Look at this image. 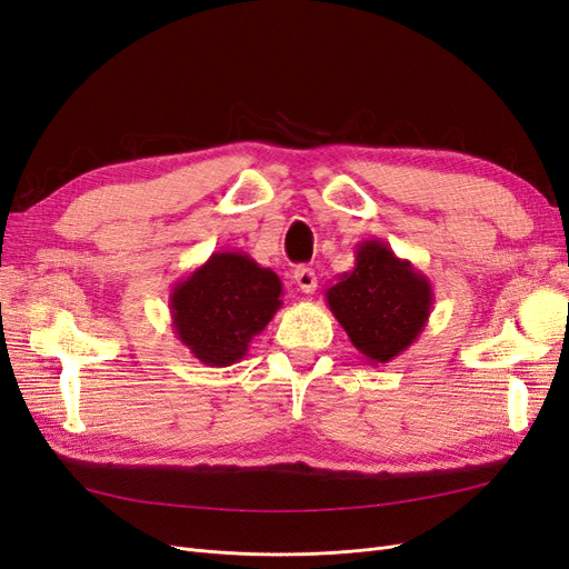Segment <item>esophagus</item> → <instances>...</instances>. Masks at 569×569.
I'll use <instances>...</instances> for the list:
<instances>
[{"instance_id": "1", "label": "esophagus", "mask_w": 569, "mask_h": 569, "mask_svg": "<svg viewBox=\"0 0 569 569\" xmlns=\"http://www.w3.org/2000/svg\"><path fill=\"white\" fill-rule=\"evenodd\" d=\"M295 282H297V287H299L301 291H306V295H313L316 287H318V278H316L313 268H306V266L297 268V270H295Z\"/></svg>"}]
</instances>
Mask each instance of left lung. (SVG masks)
Here are the masks:
<instances>
[{
	"label": "left lung",
	"mask_w": 569,
	"mask_h": 569,
	"mask_svg": "<svg viewBox=\"0 0 569 569\" xmlns=\"http://www.w3.org/2000/svg\"><path fill=\"white\" fill-rule=\"evenodd\" d=\"M327 306L370 366L389 363L420 337L435 289L380 239L356 247V266L325 289Z\"/></svg>",
	"instance_id": "1"
}]
</instances>
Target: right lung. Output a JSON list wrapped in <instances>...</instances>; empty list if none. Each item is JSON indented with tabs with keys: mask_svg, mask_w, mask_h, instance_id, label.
Returning <instances> with one entry per match:
<instances>
[{
	"mask_svg": "<svg viewBox=\"0 0 569 569\" xmlns=\"http://www.w3.org/2000/svg\"><path fill=\"white\" fill-rule=\"evenodd\" d=\"M282 282L249 253L216 251L170 291L178 339L203 366L226 368L242 360L256 335L282 306Z\"/></svg>",
	"mask_w": 569,
	"mask_h": 569,
	"instance_id": "1",
	"label": "right lung"
}]
</instances>
